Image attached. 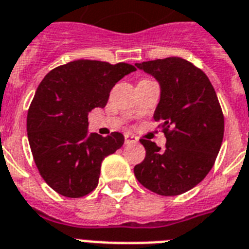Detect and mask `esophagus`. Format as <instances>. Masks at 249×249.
I'll list each match as a JSON object with an SVG mask.
<instances>
[{
	"mask_svg": "<svg viewBox=\"0 0 249 249\" xmlns=\"http://www.w3.org/2000/svg\"><path fill=\"white\" fill-rule=\"evenodd\" d=\"M138 140L134 136H130V134H125V143L129 145V143H137Z\"/></svg>",
	"mask_w": 249,
	"mask_h": 249,
	"instance_id": "obj_1",
	"label": "esophagus"
}]
</instances>
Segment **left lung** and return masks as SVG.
Listing matches in <instances>:
<instances>
[{
  "label": "left lung",
  "instance_id": "obj_1",
  "mask_svg": "<svg viewBox=\"0 0 249 249\" xmlns=\"http://www.w3.org/2000/svg\"><path fill=\"white\" fill-rule=\"evenodd\" d=\"M160 89L154 120L162 121L166 149L141 140L143 162L134 175L160 196H178L201 183L212 170L223 140L225 121L214 87L201 69L180 57L136 64ZM171 128V131L168 129Z\"/></svg>",
  "mask_w": 249,
  "mask_h": 249
}]
</instances>
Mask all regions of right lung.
I'll use <instances>...</instances> for the list:
<instances>
[{
  "mask_svg": "<svg viewBox=\"0 0 249 249\" xmlns=\"http://www.w3.org/2000/svg\"><path fill=\"white\" fill-rule=\"evenodd\" d=\"M136 71L129 64L77 60L51 70L27 115V136L41 178L53 191L77 198L99 183L100 164L124 145L119 132H89V112L104 108L112 87Z\"/></svg>",
  "mask_w": 249,
  "mask_h": 249,
  "instance_id": "obj_1",
  "label": "right lung"
}]
</instances>
